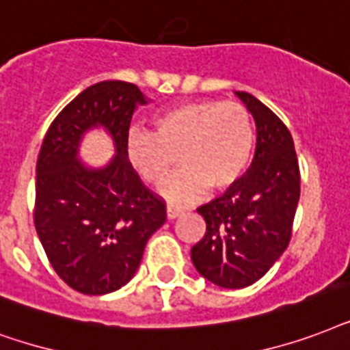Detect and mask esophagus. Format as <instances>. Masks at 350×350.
Returning <instances> with one entry per match:
<instances>
[{"mask_svg":"<svg viewBox=\"0 0 350 350\" xmlns=\"http://www.w3.org/2000/svg\"><path fill=\"white\" fill-rule=\"evenodd\" d=\"M166 213H167V219H175V217H178L180 213H184V208H180V206L167 204Z\"/></svg>","mask_w":350,"mask_h":350,"instance_id":"obj_1","label":"esophagus"}]
</instances>
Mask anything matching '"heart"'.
Listing matches in <instances>:
<instances>
[{"mask_svg":"<svg viewBox=\"0 0 350 350\" xmlns=\"http://www.w3.org/2000/svg\"><path fill=\"white\" fill-rule=\"evenodd\" d=\"M256 133L250 111L237 102L197 100L173 105L153 118V133L133 131L126 153L133 170L150 186H164L173 202L197 199L210 188L223 193L250 166Z\"/></svg>","mask_w":350,"mask_h":350,"instance_id":"obj_1","label":"heart"}]
</instances>
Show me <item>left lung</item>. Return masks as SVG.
I'll return each mask as SVG.
<instances>
[{"label":"left lung","mask_w":350,"mask_h":350,"mask_svg":"<svg viewBox=\"0 0 350 350\" xmlns=\"http://www.w3.org/2000/svg\"><path fill=\"white\" fill-rule=\"evenodd\" d=\"M237 96L256 120V155L239 183L197 208L206 232L191 248L197 272L223 288L254 285L286 250L301 183L285 124L250 93Z\"/></svg>","instance_id":"8db88e82"}]
</instances>
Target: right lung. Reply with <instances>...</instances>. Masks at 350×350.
I'll list each match as a JSON object with an SVG mask.
<instances>
[{
  "mask_svg": "<svg viewBox=\"0 0 350 350\" xmlns=\"http://www.w3.org/2000/svg\"><path fill=\"white\" fill-rule=\"evenodd\" d=\"M144 94L135 83L88 88L49 126L36 162L34 226L54 272L75 291L102 296L135 275L146 243L166 223V202L146 188L127 161L131 116ZM104 125L116 159L102 170L76 159L89 126Z\"/></svg>",
  "mask_w": 350,
  "mask_h": 350,
  "instance_id": "right-lung-1",
  "label": "right lung"
}]
</instances>
